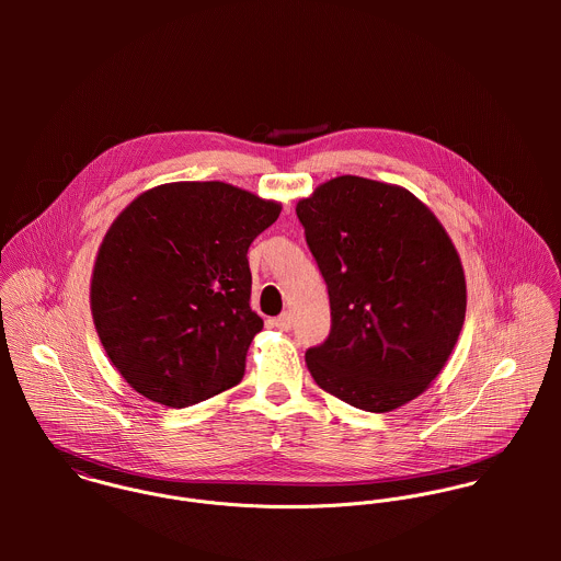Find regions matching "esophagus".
Returning a JSON list of instances; mask_svg holds the SVG:
<instances>
[{"label": "esophagus", "mask_w": 561, "mask_h": 561, "mask_svg": "<svg viewBox=\"0 0 561 561\" xmlns=\"http://www.w3.org/2000/svg\"><path fill=\"white\" fill-rule=\"evenodd\" d=\"M274 325L276 328H280V330H291L294 328V318H291V313H280L276 320H274Z\"/></svg>", "instance_id": "esophagus-1"}]
</instances>
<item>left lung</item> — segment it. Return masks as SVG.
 <instances>
[{"mask_svg":"<svg viewBox=\"0 0 561 561\" xmlns=\"http://www.w3.org/2000/svg\"><path fill=\"white\" fill-rule=\"evenodd\" d=\"M330 298V334L307 350L321 389L367 412L419 398L465 323L454 241L405 187L343 174L296 207Z\"/></svg>","mask_w":561,"mask_h":561,"instance_id":"left-lung-1","label":"left lung"}]
</instances>
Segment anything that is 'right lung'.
Instances as JSON below:
<instances>
[{
    "label": "right lung",
    "mask_w": 561,
    "mask_h": 561,
    "mask_svg": "<svg viewBox=\"0 0 561 561\" xmlns=\"http://www.w3.org/2000/svg\"><path fill=\"white\" fill-rule=\"evenodd\" d=\"M280 203L222 181L142 192L99 245L90 309L127 385L187 408L240 385L263 320L250 309L248 248Z\"/></svg>",
    "instance_id": "add662e5"
}]
</instances>
